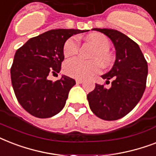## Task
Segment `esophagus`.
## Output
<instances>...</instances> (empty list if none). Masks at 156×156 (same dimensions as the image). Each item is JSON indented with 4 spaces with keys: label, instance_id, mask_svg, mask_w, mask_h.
Here are the masks:
<instances>
[{
    "label": "esophagus",
    "instance_id": "34e87169",
    "mask_svg": "<svg viewBox=\"0 0 156 156\" xmlns=\"http://www.w3.org/2000/svg\"><path fill=\"white\" fill-rule=\"evenodd\" d=\"M83 83V79H76V83L77 84H81V83Z\"/></svg>",
    "mask_w": 156,
    "mask_h": 156
}]
</instances>
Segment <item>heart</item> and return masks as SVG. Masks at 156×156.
<instances>
[{"instance_id": "heart-1", "label": "heart", "mask_w": 156, "mask_h": 156, "mask_svg": "<svg viewBox=\"0 0 156 156\" xmlns=\"http://www.w3.org/2000/svg\"><path fill=\"white\" fill-rule=\"evenodd\" d=\"M89 40L97 48L94 55V59H98L104 65H108L111 61V55L108 52L110 47L108 39L102 34H93L89 36ZM79 42L77 37L69 39L64 45V55L66 57L74 56L78 52ZM64 70L70 77L79 79L91 78L101 70V65L98 61H86L80 58L68 60L65 63Z\"/></svg>"}]
</instances>
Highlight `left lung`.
I'll list each match as a JSON object with an SVG mask.
<instances>
[{
  "label": "left lung",
  "mask_w": 156,
  "mask_h": 156,
  "mask_svg": "<svg viewBox=\"0 0 156 156\" xmlns=\"http://www.w3.org/2000/svg\"><path fill=\"white\" fill-rule=\"evenodd\" d=\"M112 40L116 60L110 70L102 75L111 87L95 84L87 95L90 110L98 117L115 121L128 114L137 105L146 89L148 68L140 48L125 34L112 29L93 28Z\"/></svg>",
  "instance_id": "obj_1"
}]
</instances>
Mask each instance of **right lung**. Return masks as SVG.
<instances>
[{"label":"right lung","mask_w":156,"mask_h":156,"mask_svg":"<svg viewBox=\"0 0 156 156\" xmlns=\"http://www.w3.org/2000/svg\"><path fill=\"white\" fill-rule=\"evenodd\" d=\"M88 30L56 29L33 37L16 51L11 82L19 104L32 116L48 118L63 109L75 80L61 75L56 82L48 75L59 73L64 45L69 38Z\"/></svg>","instance_id":"1"}]
</instances>
